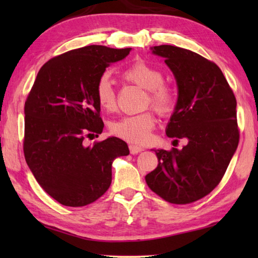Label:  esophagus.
<instances>
[{
    "label": "esophagus",
    "instance_id": "34e87169",
    "mask_svg": "<svg viewBox=\"0 0 258 258\" xmlns=\"http://www.w3.org/2000/svg\"><path fill=\"white\" fill-rule=\"evenodd\" d=\"M141 151H143V148H141V147H138V146H134V145L130 146V152L132 155H137Z\"/></svg>",
    "mask_w": 258,
    "mask_h": 258
}]
</instances>
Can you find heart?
<instances>
[{"label": "heart", "instance_id": "1", "mask_svg": "<svg viewBox=\"0 0 258 258\" xmlns=\"http://www.w3.org/2000/svg\"><path fill=\"white\" fill-rule=\"evenodd\" d=\"M121 76L125 81L148 90L147 104H150L159 115H168L173 110L175 99L172 90L164 84V74L159 68L138 59L124 69ZM95 98L104 111L112 112L117 109V93L107 74L100 77L95 84ZM155 125L154 113L146 111L112 121L110 132L130 143L145 145L150 140Z\"/></svg>", "mask_w": 258, "mask_h": 258}]
</instances>
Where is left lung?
Here are the masks:
<instances>
[{"instance_id": "obj_1", "label": "left lung", "mask_w": 258, "mask_h": 258, "mask_svg": "<svg viewBox=\"0 0 258 258\" xmlns=\"http://www.w3.org/2000/svg\"><path fill=\"white\" fill-rule=\"evenodd\" d=\"M151 50L165 58L178 90L166 134L174 142L186 139L187 145L181 150H155L158 166L147 174L146 182L166 202L190 204L215 189L237 150V100L213 61L173 45Z\"/></svg>"}]
</instances>
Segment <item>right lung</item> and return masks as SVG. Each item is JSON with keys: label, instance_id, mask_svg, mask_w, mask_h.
<instances>
[{"label": "right lung", "instance_id": "add662e5", "mask_svg": "<svg viewBox=\"0 0 258 258\" xmlns=\"http://www.w3.org/2000/svg\"><path fill=\"white\" fill-rule=\"evenodd\" d=\"M131 50L89 45L54 56L43 64L26 99V163L42 189L63 206L99 199L111 184L112 161L130 154L115 137L89 147L83 141L99 137L104 126L95 84Z\"/></svg>", "mask_w": 258, "mask_h": 258}]
</instances>
